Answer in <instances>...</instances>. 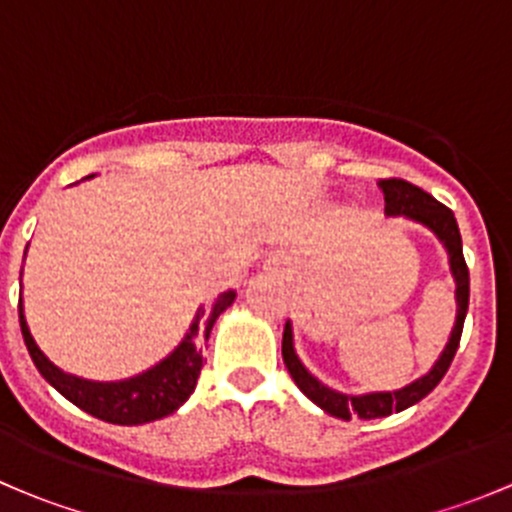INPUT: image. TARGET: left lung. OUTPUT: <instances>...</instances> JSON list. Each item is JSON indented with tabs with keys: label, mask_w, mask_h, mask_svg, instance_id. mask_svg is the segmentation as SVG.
<instances>
[{
	"label": "left lung",
	"mask_w": 512,
	"mask_h": 512,
	"mask_svg": "<svg viewBox=\"0 0 512 512\" xmlns=\"http://www.w3.org/2000/svg\"><path fill=\"white\" fill-rule=\"evenodd\" d=\"M381 190H384V203H386V215H409V218L418 220V223L428 225L441 242L446 245L448 255H451V272L456 277V299H458V317L456 327H453L451 339H448L446 349H443L441 359L436 361L431 371L421 379L409 384L406 389L394 391V394H366V396H344L337 391L327 389L324 384H319L302 364H299L297 354L292 347V327L289 322L285 324V332H282V359H285L287 371L292 374L294 384L299 386L304 396L309 401L324 409L327 414L344 418V421H352L354 416L359 418H381L389 416L394 411H404L409 406L418 404L423 396L431 394L438 386V381L446 376L448 366H451L453 356H456L458 344H461L463 334V322H466L468 312V294H471V280H468V265L463 260V245H461V230H458L456 218H453L451 208H446L443 203H438L433 195H428L426 190H421L418 185L409 183L404 178H384L379 180Z\"/></svg>",
	"instance_id": "left-lung-1"
}]
</instances>
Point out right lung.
Returning <instances> with one entry per match:
<instances>
[{
	"label": "right lung",
	"mask_w": 512,
	"mask_h": 512,
	"mask_svg": "<svg viewBox=\"0 0 512 512\" xmlns=\"http://www.w3.org/2000/svg\"><path fill=\"white\" fill-rule=\"evenodd\" d=\"M235 299V292H223L210 307L200 309L198 319L190 327V334L183 339L178 349L153 366L151 371L133 379L116 381V384H96V381L76 379L56 369L29 334L27 319L22 312V297H19V324H22V337L27 344L32 361L39 374L59 391L61 396L84 409L86 414L101 418V421L118 423V426H138V423L156 421L173 414L178 406L188 401L195 391L200 369H203V347L210 337L215 319L225 312Z\"/></svg>",
	"instance_id": "add662e5"
}]
</instances>
